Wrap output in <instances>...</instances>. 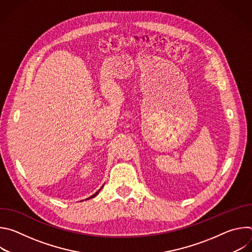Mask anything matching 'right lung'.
<instances>
[{"label": "right lung", "instance_id": "right-lung-1", "mask_svg": "<svg viewBox=\"0 0 252 252\" xmlns=\"http://www.w3.org/2000/svg\"><path fill=\"white\" fill-rule=\"evenodd\" d=\"M102 187H103V186H102ZM102 187H101V188H100V189H98V190H97V191H96V192H95V193H94V194H93V195H92V196H90V197H88V198H87V200H88V199H91V198H93V197H94V196H95V195H96V194H98V192H99V191H100V189H102Z\"/></svg>", "mask_w": 252, "mask_h": 252}]
</instances>
